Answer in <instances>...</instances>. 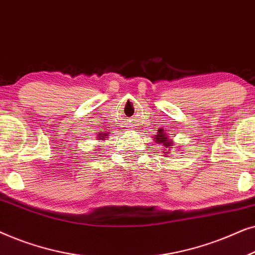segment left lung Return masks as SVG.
Listing matches in <instances>:
<instances>
[{
    "mask_svg": "<svg viewBox=\"0 0 255 255\" xmlns=\"http://www.w3.org/2000/svg\"><path fill=\"white\" fill-rule=\"evenodd\" d=\"M159 131V134L156 135V142H160V144H162V146H165V147H169V146H172V141H169V138L168 135H166L163 133L162 130H158Z\"/></svg>",
    "mask_w": 255,
    "mask_h": 255,
    "instance_id": "8db88e82",
    "label": "left lung"
}]
</instances>
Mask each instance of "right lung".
Returning a JSON list of instances; mask_svg holds the SVG:
<instances>
[{"instance_id":"right-lung-1","label":"right lung","mask_w":255,"mask_h":255,"mask_svg":"<svg viewBox=\"0 0 255 255\" xmlns=\"http://www.w3.org/2000/svg\"><path fill=\"white\" fill-rule=\"evenodd\" d=\"M104 134H107V133H104ZM102 135H103V133H102ZM102 135H99V137H102ZM107 135H104V137H102V139H101V140H104V138H106Z\"/></svg>"}]
</instances>
